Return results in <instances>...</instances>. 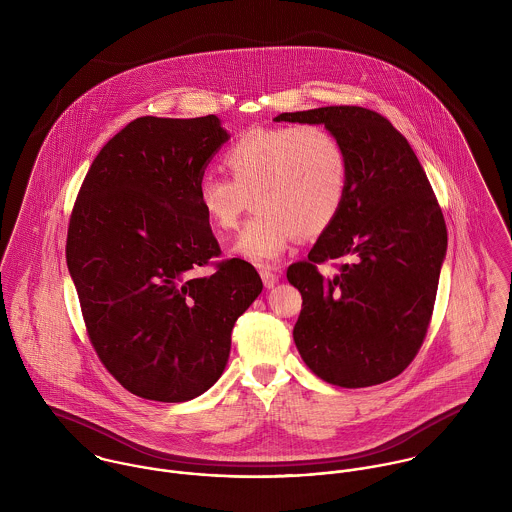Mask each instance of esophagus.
Listing matches in <instances>:
<instances>
[{"instance_id":"esophagus-1","label":"esophagus","mask_w":512,"mask_h":512,"mask_svg":"<svg viewBox=\"0 0 512 512\" xmlns=\"http://www.w3.org/2000/svg\"><path fill=\"white\" fill-rule=\"evenodd\" d=\"M260 278H262V282H264V286H266L268 290L278 284V274H276L274 270H270V268H262V270H260Z\"/></svg>"}]
</instances>
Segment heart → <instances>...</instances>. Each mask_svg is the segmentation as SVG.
<instances>
[{"label": "heart", "mask_w": 512, "mask_h": 512, "mask_svg": "<svg viewBox=\"0 0 512 512\" xmlns=\"http://www.w3.org/2000/svg\"><path fill=\"white\" fill-rule=\"evenodd\" d=\"M230 179L201 175L195 203L217 234H228L252 199L256 217L240 232L234 254L266 264L301 234H323L349 193V155L323 126H254L222 153Z\"/></svg>", "instance_id": "b5f03b06"}]
</instances>
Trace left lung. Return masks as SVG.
<instances>
[{
  "instance_id": "8db88e82",
  "label": "left lung",
  "mask_w": 512,
  "mask_h": 512,
  "mask_svg": "<svg viewBox=\"0 0 512 512\" xmlns=\"http://www.w3.org/2000/svg\"><path fill=\"white\" fill-rule=\"evenodd\" d=\"M274 120L325 124L351 169L339 217L288 268L303 297L295 347L329 384L386 382L414 361L430 327L447 250L438 199L408 140L378 112L325 106ZM329 259L342 262L333 279L316 270Z\"/></svg>"
}]
</instances>
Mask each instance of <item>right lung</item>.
<instances>
[{"label": "right lung", "instance_id": "obj_1", "mask_svg": "<svg viewBox=\"0 0 512 512\" xmlns=\"http://www.w3.org/2000/svg\"><path fill=\"white\" fill-rule=\"evenodd\" d=\"M230 136L217 116H144L94 157L74 203L67 266L88 339L132 394L185 402L222 374L236 319L262 292L220 246L195 183ZM216 270L205 277L202 270Z\"/></svg>", "mask_w": 512, "mask_h": 512}]
</instances>
